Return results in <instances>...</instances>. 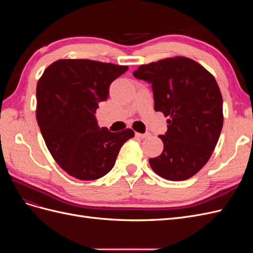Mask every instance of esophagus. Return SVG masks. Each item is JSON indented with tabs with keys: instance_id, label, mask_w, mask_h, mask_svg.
<instances>
[{
	"instance_id": "obj_1",
	"label": "esophagus",
	"mask_w": 253,
	"mask_h": 253,
	"mask_svg": "<svg viewBox=\"0 0 253 253\" xmlns=\"http://www.w3.org/2000/svg\"><path fill=\"white\" fill-rule=\"evenodd\" d=\"M136 137H138V138H147V137H150L151 134L150 133H144V134H141V133H136L135 134Z\"/></svg>"
}]
</instances>
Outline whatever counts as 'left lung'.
Segmentation results:
<instances>
[{"label": "left lung", "mask_w": 253, "mask_h": 253, "mask_svg": "<svg viewBox=\"0 0 253 253\" xmlns=\"http://www.w3.org/2000/svg\"><path fill=\"white\" fill-rule=\"evenodd\" d=\"M134 77L152 84L154 109L168 131L159 135L164 151L149 163L168 180H186L208 163L223 127V98L213 76L186 57L140 65Z\"/></svg>", "instance_id": "1"}]
</instances>
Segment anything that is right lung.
Masks as SVG:
<instances>
[{
  "label": "right lung",
  "mask_w": 253,
  "mask_h": 253,
  "mask_svg": "<svg viewBox=\"0 0 253 253\" xmlns=\"http://www.w3.org/2000/svg\"><path fill=\"white\" fill-rule=\"evenodd\" d=\"M127 66L87 59H63L50 64L37 85V121L51 156L80 180L108 174L131 128L112 133L99 127L96 110L109 97L111 83Z\"/></svg>",
  "instance_id": "1"
}]
</instances>
